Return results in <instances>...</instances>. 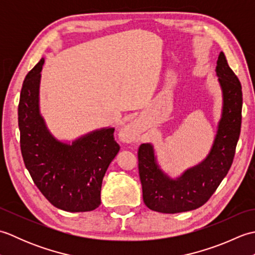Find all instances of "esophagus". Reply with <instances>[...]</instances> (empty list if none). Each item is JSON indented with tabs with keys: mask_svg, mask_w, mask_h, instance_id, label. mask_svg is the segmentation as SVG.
<instances>
[{
	"mask_svg": "<svg viewBox=\"0 0 255 255\" xmlns=\"http://www.w3.org/2000/svg\"><path fill=\"white\" fill-rule=\"evenodd\" d=\"M123 139L126 142H133L137 140V127L134 125H128L123 131Z\"/></svg>",
	"mask_w": 255,
	"mask_h": 255,
	"instance_id": "obj_1",
	"label": "esophagus"
}]
</instances>
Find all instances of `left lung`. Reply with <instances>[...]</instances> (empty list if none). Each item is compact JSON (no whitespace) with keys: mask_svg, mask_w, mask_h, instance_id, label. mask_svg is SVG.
I'll return each mask as SVG.
<instances>
[{"mask_svg":"<svg viewBox=\"0 0 255 255\" xmlns=\"http://www.w3.org/2000/svg\"><path fill=\"white\" fill-rule=\"evenodd\" d=\"M216 74L223 91V113L209 153L199 164L184 171L181 176L171 178L160 169L152 144L142 143L139 147L142 197L151 210L176 214L200 207L230 169L241 130L242 88L223 51L219 53Z\"/></svg>","mask_w":255,"mask_h":255,"instance_id":"obj_1","label":"left lung"}]
</instances>
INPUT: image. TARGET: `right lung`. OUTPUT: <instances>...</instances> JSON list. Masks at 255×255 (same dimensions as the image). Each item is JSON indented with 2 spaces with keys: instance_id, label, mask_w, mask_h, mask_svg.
<instances>
[{
  "instance_id": "right-lung-1",
  "label": "right lung",
  "mask_w": 255,
  "mask_h": 255,
  "mask_svg": "<svg viewBox=\"0 0 255 255\" xmlns=\"http://www.w3.org/2000/svg\"><path fill=\"white\" fill-rule=\"evenodd\" d=\"M45 59L23 82L18 104L20 150L26 169L55 207L91 211L101 205L103 177L118 153L114 128H102L66 143L53 137L39 111V85Z\"/></svg>"
}]
</instances>
